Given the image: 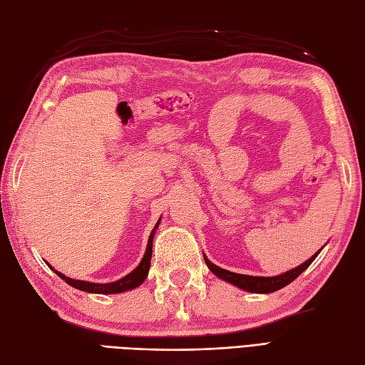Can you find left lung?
<instances>
[{"mask_svg": "<svg viewBox=\"0 0 365 365\" xmlns=\"http://www.w3.org/2000/svg\"><path fill=\"white\" fill-rule=\"evenodd\" d=\"M319 252L314 253L310 259L302 262L301 265H298V267H294L282 274H278V277H249V274L233 273V272L218 267V265H215L213 262L207 259L205 255H204V259H205L207 267L210 269L212 273H215L218 278L236 285V287H240L245 292H252V293H272V292H277V290L285 287V285L297 279L299 274L314 261V258L319 255Z\"/></svg>", "mask_w": 365, "mask_h": 365, "instance_id": "8db88e82", "label": "left lung"}]
</instances>
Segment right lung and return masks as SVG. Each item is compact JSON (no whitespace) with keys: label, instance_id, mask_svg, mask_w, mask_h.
Listing matches in <instances>:
<instances>
[{"label":"right lung","instance_id":"obj_1","mask_svg":"<svg viewBox=\"0 0 365 365\" xmlns=\"http://www.w3.org/2000/svg\"><path fill=\"white\" fill-rule=\"evenodd\" d=\"M161 220H158V222L155 224V227L149 236V241H147V249L145 253L143 256L141 262L138 264V267L130 272L129 274H125L124 278L109 282V284H96V282H88V281H80V279H72L66 277L61 272L55 270L51 264H47L48 267H51L58 277L61 279H64L68 285H72V287L78 289V290H83V292H88V293H100V294H110V293H123L127 290H132L136 289L138 285H141L144 282V279L147 278V274H149V269H150V259H152V242H153V236L156 229H158Z\"/></svg>","mask_w":365,"mask_h":365}]
</instances>
